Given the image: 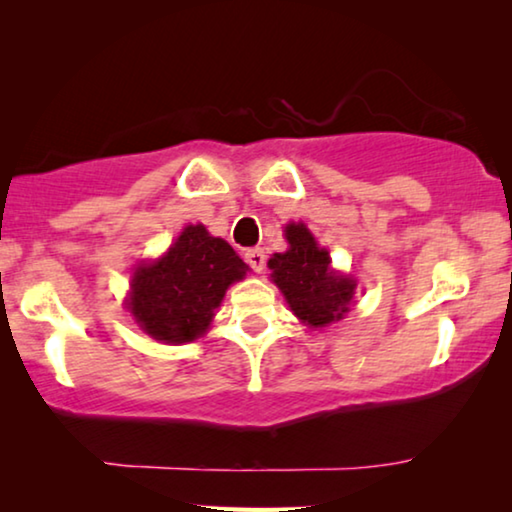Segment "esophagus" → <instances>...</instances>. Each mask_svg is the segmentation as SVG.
Returning a JSON list of instances; mask_svg holds the SVG:
<instances>
[{
    "mask_svg": "<svg viewBox=\"0 0 512 512\" xmlns=\"http://www.w3.org/2000/svg\"><path fill=\"white\" fill-rule=\"evenodd\" d=\"M244 261L249 263V268L254 272H261L265 268V261H268V258H265L263 249H249V251H244Z\"/></svg>",
    "mask_w": 512,
    "mask_h": 512,
    "instance_id": "esophagus-1",
    "label": "esophagus"
}]
</instances>
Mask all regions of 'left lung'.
Listing matches in <instances>:
<instances>
[{"label": "left lung", "instance_id": "1", "mask_svg": "<svg viewBox=\"0 0 512 512\" xmlns=\"http://www.w3.org/2000/svg\"><path fill=\"white\" fill-rule=\"evenodd\" d=\"M284 235L289 249L272 256L268 268L291 312L310 328L340 321L352 305L356 282L333 270L331 256L319 247L305 223H289Z\"/></svg>", "mask_w": 512, "mask_h": 512}]
</instances>
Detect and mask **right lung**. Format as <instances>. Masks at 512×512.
I'll return each mask as SVG.
<instances>
[{
    "label": "right lung",
    "mask_w": 512,
    "mask_h": 512,
    "mask_svg": "<svg viewBox=\"0 0 512 512\" xmlns=\"http://www.w3.org/2000/svg\"><path fill=\"white\" fill-rule=\"evenodd\" d=\"M247 270L226 240L202 223L186 226L165 256L137 265L125 305L153 340L184 345L207 331L226 289Z\"/></svg>",
    "instance_id": "right-lung-1"
}]
</instances>
